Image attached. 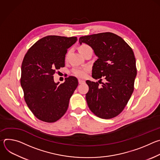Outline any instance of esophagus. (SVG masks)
<instances>
[{"label": "esophagus", "mask_w": 160, "mask_h": 160, "mask_svg": "<svg viewBox=\"0 0 160 160\" xmlns=\"http://www.w3.org/2000/svg\"><path fill=\"white\" fill-rule=\"evenodd\" d=\"M85 83V81H84V80H80V79L78 80V83H79V84H82V83Z\"/></svg>", "instance_id": "34e87169"}]
</instances>
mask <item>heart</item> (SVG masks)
<instances>
[{
  "label": "heart",
  "mask_w": 160,
  "mask_h": 160,
  "mask_svg": "<svg viewBox=\"0 0 160 160\" xmlns=\"http://www.w3.org/2000/svg\"><path fill=\"white\" fill-rule=\"evenodd\" d=\"M91 49V48L89 46V45H88L87 44H82L79 48V52L80 54H82L85 51H87V49ZM87 70H88L87 68H75L72 70V73L73 75H74L78 78H84L87 75Z\"/></svg>",
  "instance_id": "1"
}]
</instances>
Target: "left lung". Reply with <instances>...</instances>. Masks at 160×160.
Masks as SVG:
<instances>
[{"label": "left lung", "mask_w": 160, "mask_h": 160, "mask_svg": "<svg viewBox=\"0 0 160 160\" xmlns=\"http://www.w3.org/2000/svg\"><path fill=\"white\" fill-rule=\"evenodd\" d=\"M79 42L88 45L98 58L92 67V77L101 82L102 77L106 79L101 87L99 82L86 81L89 90L85 98L89 109L101 118L118 116L134 88L137 69L132 48L122 38L111 32L83 36Z\"/></svg>", "instance_id": "1"}]
</instances>
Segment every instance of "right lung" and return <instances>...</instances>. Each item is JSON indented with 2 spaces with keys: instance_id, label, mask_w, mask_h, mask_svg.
I'll return each instance as SVG.
<instances>
[{
  "instance_id": "add662e5",
  "label": "right lung",
  "mask_w": 160,
  "mask_h": 160,
  "mask_svg": "<svg viewBox=\"0 0 160 160\" xmlns=\"http://www.w3.org/2000/svg\"><path fill=\"white\" fill-rule=\"evenodd\" d=\"M77 40L75 37H45L35 43L24 57L21 85L28 107L40 120L55 122L67 111L78 80L69 77L59 84L54 82L53 75L64 66L67 50Z\"/></svg>"
}]
</instances>
